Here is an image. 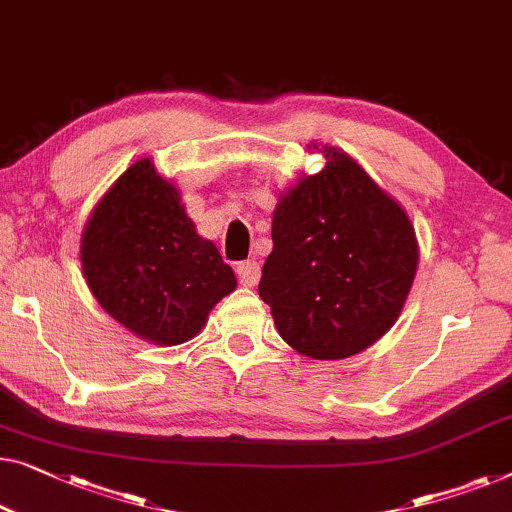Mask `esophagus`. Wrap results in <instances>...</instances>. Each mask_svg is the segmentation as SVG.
Here are the masks:
<instances>
[{"instance_id":"obj_1","label":"esophagus","mask_w":512,"mask_h":512,"mask_svg":"<svg viewBox=\"0 0 512 512\" xmlns=\"http://www.w3.org/2000/svg\"><path fill=\"white\" fill-rule=\"evenodd\" d=\"M235 272H238V279H240L242 286H256L258 279H261V265H258L256 261L238 263Z\"/></svg>"}]
</instances>
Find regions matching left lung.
<instances>
[{"instance_id": "1", "label": "left lung", "mask_w": 512, "mask_h": 512, "mask_svg": "<svg viewBox=\"0 0 512 512\" xmlns=\"http://www.w3.org/2000/svg\"><path fill=\"white\" fill-rule=\"evenodd\" d=\"M272 217L258 293L284 342L314 360L365 351L397 321L418 268V242L397 201L335 147Z\"/></svg>"}]
</instances>
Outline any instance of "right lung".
<instances>
[{"label":"right lung","instance_id":"obj_1","mask_svg":"<svg viewBox=\"0 0 512 512\" xmlns=\"http://www.w3.org/2000/svg\"><path fill=\"white\" fill-rule=\"evenodd\" d=\"M80 261L94 298L117 323L166 346L198 335L210 309L238 286L150 159L136 161L94 207Z\"/></svg>","mask_w":512,"mask_h":512}]
</instances>
